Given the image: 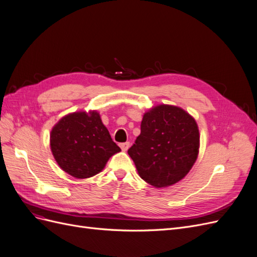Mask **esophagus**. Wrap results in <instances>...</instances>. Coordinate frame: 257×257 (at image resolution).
<instances>
[{"mask_svg": "<svg viewBox=\"0 0 257 257\" xmlns=\"http://www.w3.org/2000/svg\"><path fill=\"white\" fill-rule=\"evenodd\" d=\"M130 147V143H123V144H120V148L122 149V151H126Z\"/></svg>", "mask_w": 257, "mask_h": 257, "instance_id": "obj_1", "label": "esophagus"}]
</instances>
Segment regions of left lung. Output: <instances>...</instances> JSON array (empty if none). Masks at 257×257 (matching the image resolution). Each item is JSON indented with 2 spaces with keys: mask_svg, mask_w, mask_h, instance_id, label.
I'll return each mask as SVG.
<instances>
[{
  "mask_svg": "<svg viewBox=\"0 0 257 257\" xmlns=\"http://www.w3.org/2000/svg\"><path fill=\"white\" fill-rule=\"evenodd\" d=\"M199 148L196 121L176 106L160 105L144 114L141 135L127 150L149 184L172 185L190 172Z\"/></svg>",
  "mask_w": 257,
  "mask_h": 257,
  "instance_id": "left-lung-1",
  "label": "left lung"
}]
</instances>
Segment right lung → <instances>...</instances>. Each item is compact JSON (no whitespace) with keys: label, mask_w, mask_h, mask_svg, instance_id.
<instances>
[{"label":"right lung","mask_w":257,"mask_h":257,"mask_svg":"<svg viewBox=\"0 0 257 257\" xmlns=\"http://www.w3.org/2000/svg\"><path fill=\"white\" fill-rule=\"evenodd\" d=\"M50 146L59 166L79 179L98 174L111 155L121 151L96 111L61 119L51 131Z\"/></svg>","instance_id":"obj_1"}]
</instances>
